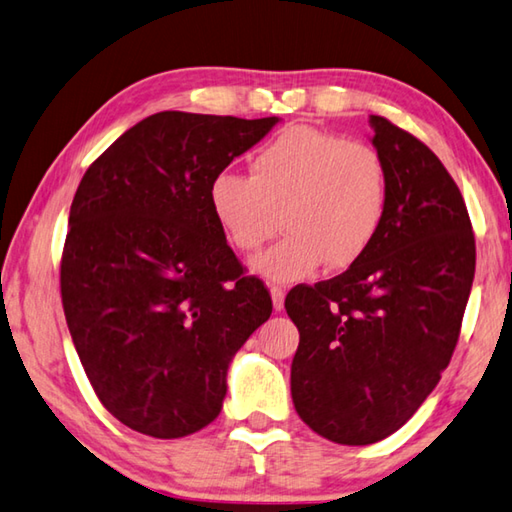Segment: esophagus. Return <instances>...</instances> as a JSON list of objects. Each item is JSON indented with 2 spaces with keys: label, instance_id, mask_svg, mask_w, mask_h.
<instances>
[{
  "label": "esophagus",
  "instance_id": "1",
  "mask_svg": "<svg viewBox=\"0 0 512 512\" xmlns=\"http://www.w3.org/2000/svg\"><path fill=\"white\" fill-rule=\"evenodd\" d=\"M271 297H273V309L282 311L284 309V297H286L284 288L282 286H271Z\"/></svg>",
  "mask_w": 512,
  "mask_h": 512
}]
</instances>
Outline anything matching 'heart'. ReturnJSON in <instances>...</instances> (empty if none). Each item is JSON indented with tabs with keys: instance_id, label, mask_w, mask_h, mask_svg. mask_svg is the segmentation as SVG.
<instances>
[{
	"instance_id": "heart-1",
	"label": "heart",
	"mask_w": 512,
	"mask_h": 512,
	"mask_svg": "<svg viewBox=\"0 0 512 512\" xmlns=\"http://www.w3.org/2000/svg\"><path fill=\"white\" fill-rule=\"evenodd\" d=\"M253 174L221 170L210 183L212 215L239 253L271 282H300L327 264L349 268L374 244L389 210L392 181L374 145L297 125L275 136L250 163Z\"/></svg>"
}]
</instances>
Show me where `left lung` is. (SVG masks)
I'll return each mask as SVG.
<instances>
[{
  "mask_svg": "<svg viewBox=\"0 0 512 512\" xmlns=\"http://www.w3.org/2000/svg\"><path fill=\"white\" fill-rule=\"evenodd\" d=\"M371 145L392 181L385 224L367 255L284 309L300 331L291 365L302 421L340 445L403 427L450 365L475 280V235L461 192L430 147L383 116Z\"/></svg>",
  "mask_w": 512,
  "mask_h": 512,
  "instance_id": "obj_1",
  "label": "left lung"
}]
</instances>
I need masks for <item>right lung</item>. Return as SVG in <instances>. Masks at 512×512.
Returning <instances> with one entry per match:
<instances>
[{"instance_id": "right-lung-1", "label": "right lung", "mask_w": 512, "mask_h": 512, "mask_svg": "<svg viewBox=\"0 0 512 512\" xmlns=\"http://www.w3.org/2000/svg\"><path fill=\"white\" fill-rule=\"evenodd\" d=\"M277 123L159 111L82 176L62 306L100 403L136 432L181 439L215 421L230 360L271 318L268 288L244 273L208 190Z\"/></svg>"}]
</instances>
